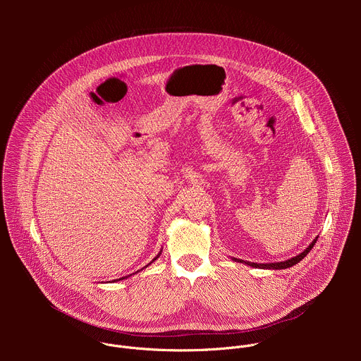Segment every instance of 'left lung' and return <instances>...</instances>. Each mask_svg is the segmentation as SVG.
Returning <instances> with one entry per match:
<instances>
[{"mask_svg": "<svg viewBox=\"0 0 361 361\" xmlns=\"http://www.w3.org/2000/svg\"><path fill=\"white\" fill-rule=\"evenodd\" d=\"M317 238L319 237H316L310 244H308V247L304 250V251H301L300 254H297L295 257H291V259H288V260H284V262H280V263H267V264H257V263H251V262H244V260H240V259H234L233 257V260L234 262H237V263H244V264H247V266H250V267H254V269H267V270H284V269H288V267H293V266H295L297 263H300L304 257L310 252V250L314 247V244H316V241H317Z\"/></svg>", "mask_w": 361, "mask_h": 361, "instance_id": "left-lung-1", "label": "left lung"}]
</instances>
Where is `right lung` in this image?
Segmentation results:
<instances>
[{
  "instance_id": "add662e5",
  "label": "right lung",
  "mask_w": 361,
  "mask_h": 361,
  "mask_svg": "<svg viewBox=\"0 0 361 361\" xmlns=\"http://www.w3.org/2000/svg\"><path fill=\"white\" fill-rule=\"evenodd\" d=\"M161 251H163V250H161ZM161 251H160V252H159V254H157V257H154V259H152V262H156V260H157V259H159V257H160V254H161ZM152 262H151V263H152ZM151 263H149V264H151ZM149 264H148V266H149ZM148 266H145V267H148ZM141 270H142V269H141ZM137 273H138V271H137ZM130 276H131V274H130ZM130 276H126V277H121V279H117V280H114V281H120V280H124V279H128V277H130Z\"/></svg>"
}]
</instances>
